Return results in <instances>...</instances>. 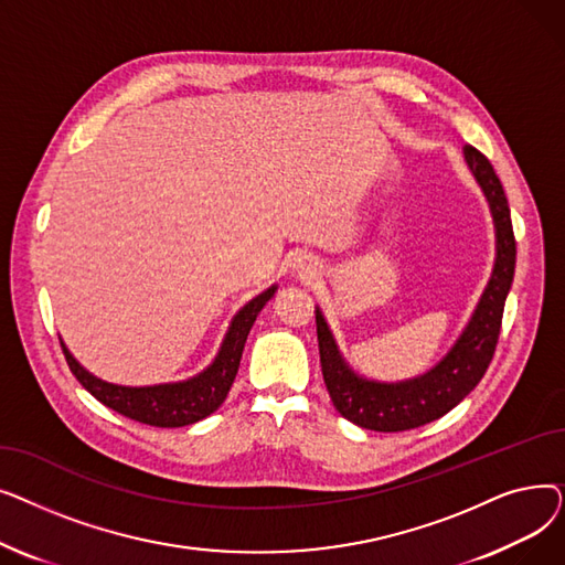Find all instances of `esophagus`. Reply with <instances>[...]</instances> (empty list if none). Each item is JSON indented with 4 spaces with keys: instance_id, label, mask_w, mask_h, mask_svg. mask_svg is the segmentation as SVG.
<instances>
[{
    "instance_id": "esophagus-1",
    "label": "esophagus",
    "mask_w": 565,
    "mask_h": 565,
    "mask_svg": "<svg viewBox=\"0 0 565 565\" xmlns=\"http://www.w3.org/2000/svg\"><path fill=\"white\" fill-rule=\"evenodd\" d=\"M295 270H298L305 277H309V275L316 273V263H313V258H307V256L298 258V263H295Z\"/></svg>"
}]
</instances>
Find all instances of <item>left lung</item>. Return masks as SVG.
I'll return each mask as SVG.
<instances>
[{
    "label": "left lung",
    "mask_w": 565,
    "mask_h": 565,
    "mask_svg": "<svg viewBox=\"0 0 565 565\" xmlns=\"http://www.w3.org/2000/svg\"><path fill=\"white\" fill-rule=\"evenodd\" d=\"M465 160L490 201L497 226V260L477 311L447 358L426 375L407 382L382 384L364 380L345 366L328 322L316 311L324 387L341 417L366 430L401 433L444 417L477 387L492 362L501 332L503 305H507L515 273V235L507 194L490 160L469 143L465 146Z\"/></svg>",
    "instance_id": "8db88e82"
}]
</instances>
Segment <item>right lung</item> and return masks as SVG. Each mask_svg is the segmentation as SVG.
I'll use <instances>...</instances> for the list:
<instances>
[{"instance_id":"right-lung-1","label":"right lung","mask_w":565,"mask_h":565,"mask_svg":"<svg viewBox=\"0 0 565 565\" xmlns=\"http://www.w3.org/2000/svg\"><path fill=\"white\" fill-rule=\"evenodd\" d=\"M275 290H277L275 286L267 288L247 307H243V311L233 318L215 362L201 375L188 382L158 384V387H118V384L103 382L88 371H84L73 360V354L66 350L64 343H62V350L66 354L68 369L79 380L82 387L109 409L146 426H158V428L190 426L205 419L207 414H213L224 403L231 384L235 380L237 366H241L243 348L252 324L260 313V309L265 307V302L273 298Z\"/></svg>"}]
</instances>
